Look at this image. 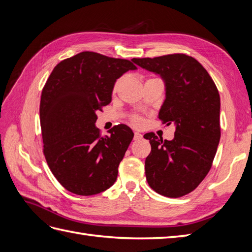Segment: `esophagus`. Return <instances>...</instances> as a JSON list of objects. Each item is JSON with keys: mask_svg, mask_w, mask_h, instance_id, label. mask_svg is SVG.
Here are the masks:
<instances>
[{"mask_svg": "<svg viewBox=\"0 0 252 252\" xmlns=\"http://www.w3.org/2000/svg\"><path fill=\"white\" fill-rule=\"evenodd\" d=\"M143 138V135L140 133V132H134V136H133V140H135V141H138V140H141Z\"/></svg>", "mask_w": 252, "mask_h": 252, "instance_id": "obj_1", "label": "esophagus"}]
</instances>
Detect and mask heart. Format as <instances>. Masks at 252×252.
<instances>
[{
	"label": "heart",
	"instance_id": "b5f03b06",
	"mask_svg": "<svg viewBox=\"0 0 252 252\" xmlns=\"http://www.w3.org/2000/svg\"><path fill=\"white\" fill-rule=\"evenodd\" d=\"M123 80H124V78L121 77V78H119V79L116 81V83H114V85H113V87H112L113 93H117V91L119 90V88H120L121 85H122V83H123ZM131 123H132L134 126H141V125L143 124V119H142L140 116H133V117L131 118Z\"/></svg>",
	"mask_w": 252,
	"mask_h": 252
}]
</instances>
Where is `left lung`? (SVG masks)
Listing matches in <instances>:
<instances>
[{
    "label": "left lung",
    "instance_id": "obj_1",
    "mask_svg": "<svg viewBox=\"0 0 252 252\" xmlns=\"http://www.w3.org/2000/svg\"><path fill=\"white\" fill-rule=\"evenodd\" d=\"M162 77L166 98L158 112L163 123H174V139L154 132L144 135L151 152L145 161L149 186L168 197L188 194L209 172L220 138V94L201 63L184 53L132 59Z\"/></svg>",
    "mask_w": 252,
    "mask_h": 252
}]
</instances>
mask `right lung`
Wrapping results in <instances>:
<instances>
[{
    "mask_svg": "<svg viewBox=\"0 0 252 252\" xmlns=\"http://www.w3.org/2000/svg\"><path fill=\"white\" fill-rule=\"evenodd\" d=\"M134 69L129 60L83 51L60 62L47 79L40 104L43 152L68 191L94 195L116 182L133 132L119 124L101 136L96 111L111 102L116 81Z\"/></svg>",
    "mask_w": 252,
    "mask_h": 252,
    "instance_id": "right-lung-1",
    "label": "right lung"
}]
</instances>
